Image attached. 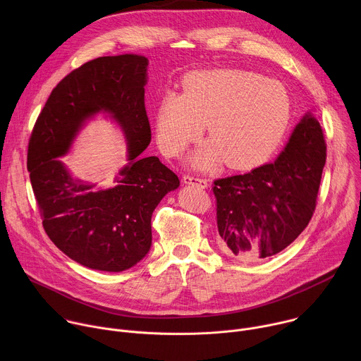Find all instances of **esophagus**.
Returning <instances> with one entry per match:
<instances>
[{"instance_id": "34e87169", "label": "esophagus", "mask_w": 361, "mask_h": 361, "mask_svg": "<svg viewBox=\"0 0 361 361\" xmlns=\"http://www.w3.org/2000/svg\"><path fill=\"white\" fill-rule=\"evenodd\" d=\"M183 181H184L185 184L198 185V187H201V188H205V187L209 185V181L205 180V178H201V177H194V176H188V174H185V176L183 177Z\"/></svg>"}]
</instances>
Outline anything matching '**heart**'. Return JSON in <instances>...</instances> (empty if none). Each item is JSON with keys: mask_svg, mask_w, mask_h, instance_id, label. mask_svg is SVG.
I'll use <instances>...</instances> for the list:
<instances>
[{"mask_svg": "<svg viewBox=\"0 0 361 361\" xmlns=\"http://www.w3.org/2000/svg\"><path fill=\"white\" fill-rule=\"evenodd\" d=\"M291 111L286 87L243 70H204L185 77L184 94L167 92L157 114V140L166 156H177L202 131L213 145L192 163L205 169L220 157L234 169L262 161L281 140Z\"/></svg>", "mask_w": 361, "mask_h": 361, "instance_id": "obj_1", "label": "heart"}]
</instances>
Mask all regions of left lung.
Instances as JSON below:
<instances>
[{
	"mask_svg": "<svg viewBox=\"0 0 361 361\" xmlns=\"http://www.w3.org/2000/svg\"><path fill=\"white\" fill-rule=\"evenodd\" d=\"M326 164V141L307 113L274 163L214 181L219 247L240 262L267 259L312 220Z\"/></svg>",
	"mask_w": 361,
	"mask_h": 361,
	"instance_id": "8db88e82",
	"label": "left lung"
}]
</instances>
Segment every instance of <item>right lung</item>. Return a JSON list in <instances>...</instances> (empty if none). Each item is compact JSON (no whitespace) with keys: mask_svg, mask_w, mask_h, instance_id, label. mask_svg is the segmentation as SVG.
Segmentation results:
<instances>
[{"mask_svg":"<svg viewBox=\"0 0 361 361\" xmlns=\"http://www.w3.org/2000/svg\"><path fill=\"white\" fill-rule=\"evenodd\" d=\"M148 60L99 57L64 77L51 91L28 142L30 180L49 237L84 267L118 273L151 247V216L178 177L159 157H144L151 128L144 104ZM109 114L128 141V161L110 189L73 179L58 159L85 123Z\"/></svg>","mask_w":361,"mask_h":361,"instance_id":"obj_1","label":"right lung"}]
</instances>
